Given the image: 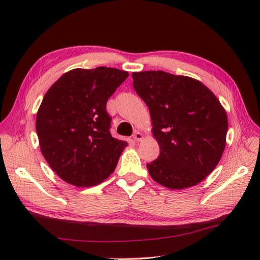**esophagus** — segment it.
<instances>
[{"label": "esophagus", "mask_w": 260, "mask_h": 260, "mask_svg": "<svg viewBox=\"0 0 260 260\" xmlns=\"http://www.w3.org/2000/svg\"><path fill=\"white\" fill-rule=\"evenodd\" d=\"M132 138H134V140H135V141L139 142V141H141L142 139H143V135L141 134L140 131H136L135 134H134V136H132Z\"/></svg>", "instance_id": "obj_1"}]
</instances>
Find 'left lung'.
<instances>
[{
	"instance_id": "left-lung-1",
	"label": "left lung",
	"mask_w": 260,
	"mask_h": 260,
	"mask_svg": "<svg viewBox=\"0 0 260 260\" xmlns=\"http://www.w3.org/2000/svg\"><path fill=\"white\" fill-rule=\"evenodd\" d=\"M134 88L149 107L160 145L147 164L159 184L182 189L199 184L218 164L229 129L226 111L201 81L162 71L132 73Z\"/></svg>"
}]
</instances>
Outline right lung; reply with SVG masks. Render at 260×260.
<instances>
[{"label":"right lung","instance_id":"1","mask_svg":"<svg viewBox=\"0 0 260 260\" xmlns=\"http://www.w3.org/2000/svg\"><path fill=\"white\" fill-rule=\"evenodd\" d=\"M128 72L76 68L54 82L36 116L41 151L61 180L78 187L104 182L128 145L112 138L107 101Z\"/></svg>","mask_w":260,"mask_h":260}]
</instances>
